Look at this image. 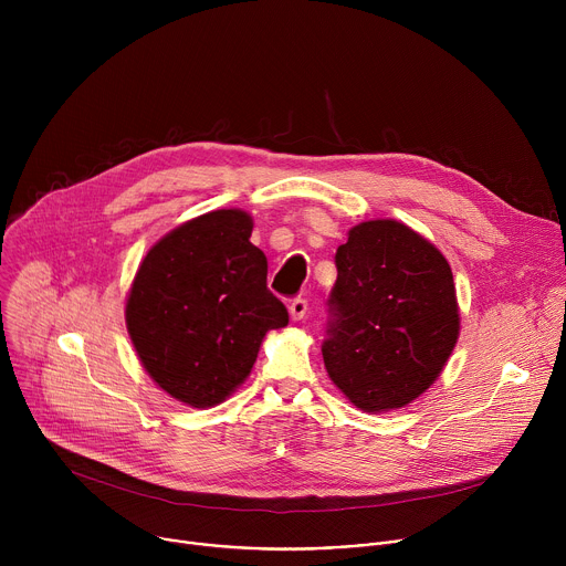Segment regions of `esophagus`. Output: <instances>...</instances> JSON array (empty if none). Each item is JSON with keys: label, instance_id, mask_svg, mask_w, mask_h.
I'll return each mask as SVG.
<instances>
[{"label": "esophagus", "instance_id": "esophagus-1", "mask_svg": "<svg viewBox=\"0 0 566 566\" xmlns=\"http://www.w3.org/2000/svg\"><path fill=\"white\" fill-rule=\"evenodd\" d=\"M306 308H308V302L304 297H295L289 304V313H291L293 319H302L306 315Z\"/></svg>", "mask_w": 566, "mask_h": 566}]
</instances>
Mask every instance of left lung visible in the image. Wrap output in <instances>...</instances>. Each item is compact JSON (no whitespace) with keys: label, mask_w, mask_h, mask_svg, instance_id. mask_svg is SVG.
<instances>
[{"label":"left lung","mask_w":566,"mask_h":566,"mask_svg":"<svg viewBox=\"0 0 566 566\" xmlns=\"http://www.w3.org/2000/svg\"><path fill=\"white\" fill-rule=\"evenodd\" d=\"M336 269L327 374L363 412L406 408L439 378L459 338L450 264L410 226L374 219L349 230Z\"/></svg>","instance_id":"8db88e82"}]
</instances>
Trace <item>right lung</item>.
Here are the masks:
<instances>
[{
	"label": "right lung",
	"mask_w": 566,
	"mask_h": 566,
	"mask_svg": "<svg viewBox=\"0 0 566 566\" xmlns=\"http://www.w3.org/2000/svg\"><path fill=\"white\" fill-rule=\"evenodd\" d=\"M244 210L195 217L147 251L125 319L149 378L190 408H212L244 382L271 329L289 325L266 286V255Z\"/></svg>",
	"instance_id": "1"
}]
</instances>
